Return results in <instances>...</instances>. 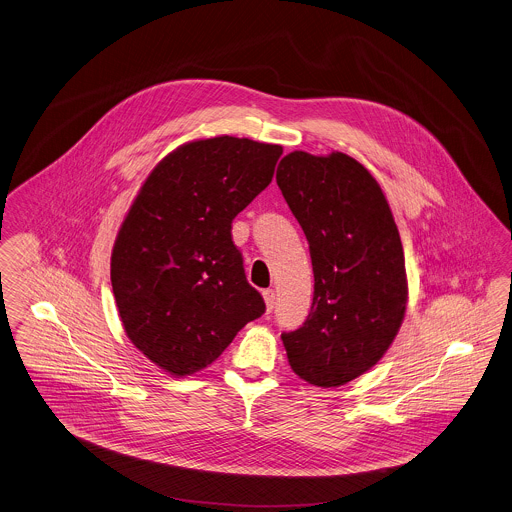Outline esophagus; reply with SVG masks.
Masks as SVG:
<instances>
[{
	"instance_id": "esophagus-1",
	"label": "esophagus",
	"mask_w": 512,
	"mask_h": 512,
	"mask_svg": "<svg viewBox=\"0 0 512 512\" xmlns=\"http://www.w3.org/2000/svg\"><path fill=\"white\" fill-rule=\"evenodd\" d=\"M263 298H265L267 312H273V308H275V290H271V288L263 290Z\"/></svg>"
}]
</instances>
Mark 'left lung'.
<instances>
[{
    "label": "left lung",
    "instance_id": "1",
    "mask_svg": "<svg viewBox=\"0 0 512 512\" xmlns=\"http://www.w3.org/2000/svg\"><path fill=\"white\" fill-rule=\"evenodd\" d=\"M276 183L310 243L314 302L282 333L290 368L317 388L370 370L394 343L407 308L405 257L390 204L356 159L292 152Z\"/></svg>",
    "mask_w": 512,
    "mask_h": 512
}]
</instances>
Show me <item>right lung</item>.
<instances>
[{"mask_svg":"<svg viewBox=\"0 0 512 512\" xmlns=\"http://www.w3.org/2000/svg\"><path fill=\"white\" fill-rule=\"evenodd\" d=\"M280 156L282 146L236 136L183 144L152 169L118 230L111 284L122 327L171 376L206 368L265 314L232 222Z\"/></svg>","mask_w":512,"mask_h":512,"instance_id":"obj_1","label":"right lung"}]
</instances>
